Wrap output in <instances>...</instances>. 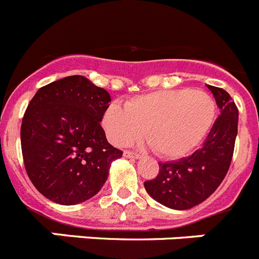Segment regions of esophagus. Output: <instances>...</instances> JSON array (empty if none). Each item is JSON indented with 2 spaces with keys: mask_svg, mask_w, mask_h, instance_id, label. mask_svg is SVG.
<instances>
[{
  "mask_svg": "<svg viewBox=\"0 0 259 259\" xmlns=\"http://www.w3.org/2000/svg\"><path fill=\"white\" fill-rule=\"evenodd\" d=\"M123 155H124L125 158H130V159H139V158H140V155L136 154V153L127 152V150H125V152L123 153Z\"/></svg>",
  "mask_w": 259,
  "mask_h": 259,
  "instance_id": "1",
  "label": "esophagus"
}]
</instances>
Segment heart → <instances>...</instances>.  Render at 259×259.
Wrapping results in <instances>:
<instances>
[{
  "label": "heart",
  "mask_w": 259,
  "mask_h": 259,
  "mask_svg": "<svg viewBox=\"0 0 259 259\" xmlns=\"http://www.w3.org/2000/svg\"><path fill=\"white\" fill-rule=\"evenodd\" d=\"M217 105L206 92L168 89L113 104L102 125L114 145L140 139L145 131L153 150L163 158H180L196 149L214 124Z\"/></svg>",
  "instance_id": "1"
}]
</instances>
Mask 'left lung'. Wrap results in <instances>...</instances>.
Masks as SVG:
<instances>
[{
  "instance_id": "1",
  "label": "left lung",
  "mask_w": 259,
  "mask_h": 259,
  "mask_svg": "<svg viewBox=\"0 0 259 259\" xmlns=\"http://www.w3.org/2000/svg\"><path fill=\"white\" fill-rule=\"evenodd\" d=\"M221 110L200 149L178 161L159 162V172L144 183L146 192L164 206L187 210L211 196L232 161L239 109L224 89L207 85Z\"/></svg>"
}]
</instances>
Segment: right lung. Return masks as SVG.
I'll use <instances>...</instances> for the list:
<instances>
[{
  "mask_svg": "<svg viewBox=\"0 0 259 259\" xmlns=\"http://www.w3.org/2000/svg\"><path fill=\"white\" fill-rule=\"evenodd\" d=\"M111 101L104 88L74 75L38 89L20 127L27 175L42 196L61 205L100 192L122 150L110 145L102 122Z\"/></svg>",
  "mask_w": 259,
  "mask_h": 259,
  "instance_id": "add662e5",
  "label": "right lung"
}]
</instances>
